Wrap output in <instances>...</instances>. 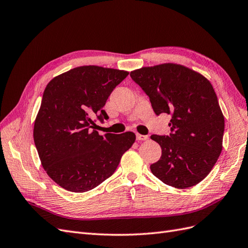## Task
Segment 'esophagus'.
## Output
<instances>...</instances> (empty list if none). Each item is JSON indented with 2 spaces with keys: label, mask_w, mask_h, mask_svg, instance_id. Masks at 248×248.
<instances>
[{
  "label": "esophagus",
  "mask_w": 248,
  "mask_h": 248,
  "mask_svg": "<svg viewBox=\"0 0 248 248\" xmlns=\"http://www.w3.org/2000/svg\"><path fill=\"white\" fill-rule=\"evenodd\" d=\"M148 139H149L148 136H142V134H140V133L137 134V140H147Z\"/></svg>",
  "instance_id": "esophagus-1"
}]
</instances>
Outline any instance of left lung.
<instances>
[{"label":"left lung","mask_w":248,"mask_h":248,"mask_svg":"<svg viewBox=\"0 0 248 248\" xmlns=\"http://www.w3.org/2000/svg\"><path fill=\"white\" fill-rule=\"evenodd\" d=\"M144 90L156 115H171L170 136L153 134L161 147L152 174L179 189L204 180L222 150L224 117L214 89L204 76L188 67L163 63L130 72Z\"/></svg>","instance_id":"obj_1"}]
</instances>
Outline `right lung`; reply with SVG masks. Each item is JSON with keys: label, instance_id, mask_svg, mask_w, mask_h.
Returning <instances> with one entry per match:
<instances>
[{"label": "right lung", "instance_id": "1", "mask_svg": "<svg viewBox=\"0 0 248 248\" xmlns=\"http://www.w3.org/2000/svg\"><path fill=\"white\" fill-rule=\"evenodd\" d=\"M129 72L79 66L52 78L44 90L34 123V141L51 180L71 192H86L109 178L136 141L133 132L95 130L94 118L108 119L103 107Z\"/></svg>", "mask_w": 248, "mask_h": 248}]
</instances>
